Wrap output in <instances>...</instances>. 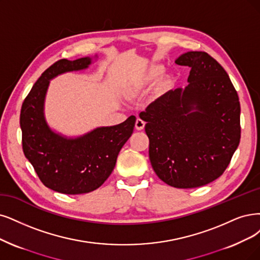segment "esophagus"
Returning <instances> with one entry per match:
<instances>
[{"instance_id":"1","label":"esophagus","mask_w":260,"mask_h":260,"mask_svg":"<svg viewBox=\"0 0 260 260\" xmlns=\"http://www.w3.org/2000/svg\"><path fill=\"white\" fill-rule=\"evenodd\" d=\"M145 124H146L145 121L141 120L140 118H137L136 123H135V127H136V129L141 131V129H143V127H145Z\"/></svg>"}]
</instances>
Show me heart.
Returning <instances> with one entry per match:
<instances>
[{
    "label": "heart",
    "mask_w": 260,
    "mask_h": 260,
    "mask_svg": "<svg viewBox=\"0 0 260 260\" xmlns=\"http://www.w3.org/2000/svg\"><path fill=\"white\" fill-rule=\"evenodd\" d=\"M164 71H165V69H164V66H162V65H159V64L153 65V66L150 67L149 71L147 72V74L143 76L142 78H140L136 82H134V84H132L129 88L135 90L137 88H140V86H142L143 84L152 82V81H155L162 75Z\"/></svg>",
    "instance_id": "b5f03b06"
}]
</instances>
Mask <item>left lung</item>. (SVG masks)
<instances>
[{
	"label": "left lung",
	"instance_id": "8db88e82",
	"mask_svg": "<svg viewBox=\"0 0 260 260\" xmlns=\"http://www.w3.org/2000/svg\"><path fill=\"white\" fill-rule=\"evenodd\" d=\"M190 67L184 89L166 92L139 117L146 121L153 170L177 188L206 185L223 175L237 150L240 127L238 93L226 71L204 51L176 60Z\"/></svg>",
	"mask_w": 260,
	"mask_h": 260
}]
</instances>
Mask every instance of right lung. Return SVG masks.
<instances>
[{
  "mask_svg": "<svg viewBox=\"0 0 260 260\" xmlns=\"http://www.w3.org/2000/svg\"><path fill=\"white\" fill-rule=\"evenodd\" d=\"M94 57L60 60L46 70L25 98L20 113L22 148L48 188L67 195L85 194L108 179L119 152L132 136L134 115L113 126H101L77 137L53 131L45 117V100L56 76L86 70Z\"/></svg>",
  "mask_w": 260,
  "mask_h": 260,
  "instance_id": "1",
  "label": "right lung"
}]
</instances>
